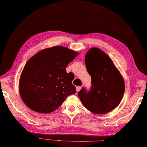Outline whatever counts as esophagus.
<instances>
[{"label": "esophagus", "instance_id": "esophagus-1", "mask_svg": "<svg viewBox=\"0 0 147 147\" xmlns=\"http://www.w3.org/2000/svg\"><path fill=\"white\" fill-rule=\"evenodd\" d=\"M81 86H77L76 87V90H77V92H79V91H80V90H81Z\"/></svg>", "mask_w": 147, "mask_h": 147}]
</instances>
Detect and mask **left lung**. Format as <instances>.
Returning <instances> with one entry per match:
<instances>
[{
  "label": "left lung",
  "mask_w": 147,
  "mask_h": 147,
  "mask_svg": "<svg viewBox=\"0 0 147 147\" xmlns=\"http://www.w3.org/2000/svg\"><path fill=\"white\" fill-rule=\"evenodd\" d=\"M84 61L91 78V86L89 91L83 88L78 95L91 112L105 114L120 103L125 91L123 79L111 59L101 50L91 49Z\"/></svg>",
  "instance_id": "8db88e82"
}]
</instances>
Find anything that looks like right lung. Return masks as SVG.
<instances>
[{"instance_id": "1", "label": "right lung", "mask_w": 147, "mask_h": 147, "mask_svg": "<svg viewBox=\"0 0 147 147\" xmlns=\"http://www.w3.org/2000/svg\"><path fill=\"white\" fill-rule=\"evenodd\" d=\"M77 52L61 46L43 49L27 62L19 82L20 96L30 109L49 113L76 92L73 73L66 68Z\"/></svg>"}]
</instances>
